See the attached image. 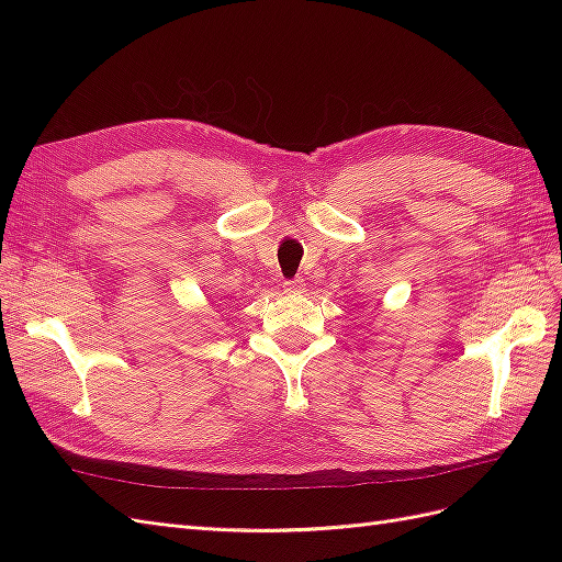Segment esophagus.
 I'll use <instances>...</instances> for the list:
<instances>
[{
    "instance_id": "1",
    "label": "esophagus",
    "mask_w": 562,
    "mask_h": 562,
    "mask_svg": "<svg viewBox=\"0 0 562 562\" xmlns=\"http://www.w3.org/2000/svg\"><path fill=\"white\" fill-rule=\"evenodd\" d=\"M285 293H302L304 291V281L302 279H293V281H285Z\"/></svg>"
}]
</instances>
